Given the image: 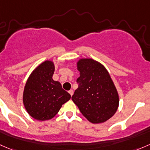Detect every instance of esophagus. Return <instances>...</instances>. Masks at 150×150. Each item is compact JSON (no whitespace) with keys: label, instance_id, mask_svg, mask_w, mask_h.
Here are the masks:
<instances>
[{"label":"esophagus","instance_id":"1","mask_svg":"<svg viewBox=\"0 0 150 150\" xmlns=\"http://www.w3.org/2000/svg\"><path fill=\"white\" fill-rule=\"evenodd\" d=\"M73 91H72V90H70V91H69V93L70 94V96H72V95H73Z\"/></svg>","mask_w":150,"mask_h":150}]
</instances>
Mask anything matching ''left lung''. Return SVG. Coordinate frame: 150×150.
Segmentation results:
<instances>
[{
	"label": "left lung",
	"mask_w": 150,
	"mask_h": 150,
	"mask_svg": "<svg viewBox=\"0 0 150 150\" xmlns=\"http://www.w3.org/2000/svg\"><path fill=\"white\" fill-rule=\"evenodd\" d=\"M77 69L80 72L78 88L72 96V101L93 124L111 119L119 108V96L109 72L91 58L80 59Z\"/></svg>",
	"instance_id": "1"
}]
</instances>
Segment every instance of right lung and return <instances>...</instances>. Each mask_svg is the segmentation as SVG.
Instances as JSON below:
<instances>
[{
	"instance_id": "1",
	"label": "right lung",
	"mask_w": 150,
	"mask_h": 150,
	"mask_svg": "<svg viewBox=\"0 0 150 150\" xmlns=\"http://www.w3.org/2000/svg\"><path fill=\"white\" fill-rule=\"evenodd\" d=\"M54 63L42 62L31 72L23 93V103L27 113L34 119L46 121L52 119L71 96L62 89L59 82L53 80Z\"/></svg>"
}]
</instances>
